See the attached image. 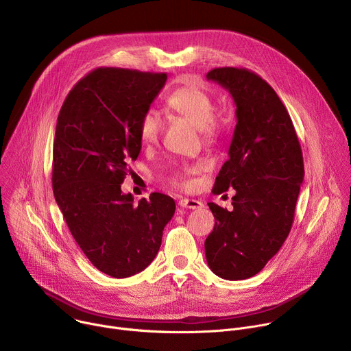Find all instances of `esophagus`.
I'll list each match as a JSON object with an SVG mask.
<instances>
[{
    "instance_id": "34e87169",
    "label": "esophagus",
    "mask_w": 351,
    "mask_h": 351,
    "mask_svg": "<svg viewBox=\"0 0 351 351\" xmlns=\"http://www.w3.org/2000/svg\"><path fill=\"white\" fill-rule=\"evenodd\" d=\"M178 204L180 208H189V210H198L203 207L202 202H198V199H194V198H180Z\"/></svg>"
}]
</instances>
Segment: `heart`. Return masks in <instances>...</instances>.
I'll list each match as a JSON object with an SVG mask.
<instances>
[{
	"instance_id": "b5f03b06",
	"label": "heart",
	"mask_w": 351,
	"mask_h": 351,
	"mask_svg": "<svg viewBox=\"0 0 351 351\" xmlns=\"http://www.w3.org/2000/svg\"><path fill=\"white\" fill-rule=\"evenodd\" d=\"M167 106L171 111L189 121L198 128L207 143H215L225 132L228 121L223 115L215 114V103L213 95L197 84H184L173 90L167 97ZM162 130V122L156 111H147L138 123V136L144 145H152L158 141ZM175 187H189L190 172L178 169L169 179Z\"/></svg>"
}]
</instances>
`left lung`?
<instances>
[{
	"label": "left lung",
	"instance_id": "8db88e82",
	"mask_svg": "<svg viewBox=\"0 0 351 351\" xmlns=\"http://www.w3.org/2000/svg\"><path fill=\"white\" fill-rule=\"evenodd\" d=\"M236 104L237 123L214 194L229 187L233 210L208 203L215 226L206 239L211 271L222 279L257 275L290 233L304 178L303 153L291 118L275 90L245 68H215L207 73Z\"/></svg>",
	"mask_w": 351,
	"mask_h": 351
}]
</instances>
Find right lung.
I'll list each match as a JSON object with an SVG mask.
<instances>
[{
  "label": "right lung",
  "mask_w": 351,
  "mask_h": 351,
  "mask_svg": "<svg viewBox=\"0 0 351 351\" xmlns=\"http://www.w3.org/2000/svg\"><path fill=\"white\" fill-rule=\"evenodd\" d=\"M165 82L167 73L97 68L73 86L58 115L56 202L84 256L112 278L153 263L175 214L169 195L152 193L133 206V195L121 190L141 148L140 119Z\"/></svg>",
  "instance_id": "add662e5"
}]
</instances>
